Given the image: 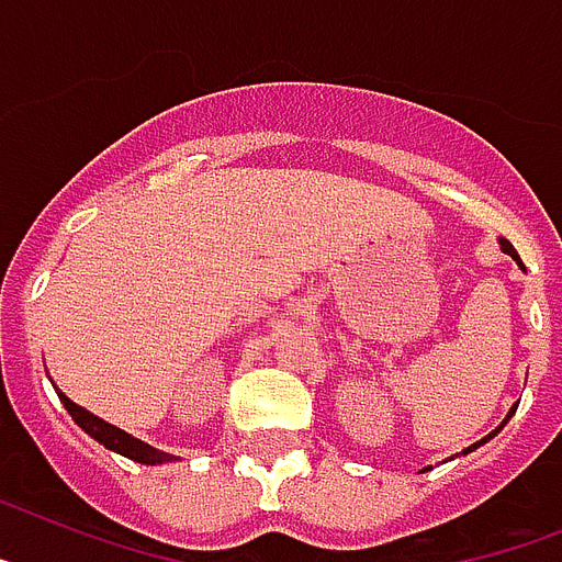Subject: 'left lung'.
<instances>
[{
  "label": "left lung",
  "mask_w": 562,
  "mask_h": 562,
  "mask_svg": "<svg viewBox=\"0 0 562 562\" xmlns=\"http://www.w3.org/2000/svg\"><path fill=\"white\" fill-rule=\"evenodd\" d=\"M499 247H503V252L505 255H512V258H514V261H517V263H520V267H522V261H520V255H517V249H514L512 247V244H508V240H499ZM512 414H514V407H512ZM512 414H508V416H505V422H508V419H512ZM505 422H503V425H505ZM503 425H499V428H503ZM497 428V430H499ZM497 430H494V434H497ZM494 434H488V437H485V439H480V442H476V445H471V448H465V451H462V453H471V451H474V448H480V445H485V442H488V439L491 437H494Z\"/></svg>",
  "instance_id": "obj_1"
}]
</instances>
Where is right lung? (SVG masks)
Here are the masks:
<instances>
[{"label":"right lung","mask_w":562,"mask_h":562,"mask_svg":"<svg viewBox=\"0 0 562 562\" xmlns=\"http://www.w3.org/2000/svg\"><path fill=\"white\" fill-rule=\"evenodd\" d=\"M57 396H59V402L65 405V411L71 414V419L77 422L82 430H86L88 437H94L97 442L105 445L109 451L120 453V457L134 459V462H143V465H157V462H169V459H175V457H169V453L151 448V445L140 442V439H134L132 434H125V430L114 428V425H109V422L97 419L94 414H88V411H82L80 405H74L71 398L65 396V393L57 391Z\"/></svg>","instance_id":"add662e5"}]
</instances>
